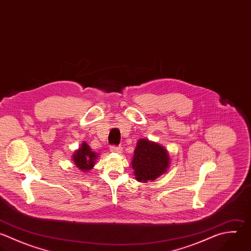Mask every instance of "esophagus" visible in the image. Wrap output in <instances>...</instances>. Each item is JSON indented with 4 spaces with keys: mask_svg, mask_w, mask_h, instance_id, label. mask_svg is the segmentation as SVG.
I'll use <instances>...</instances> for the list:
<instances>
[{
    "mask_svg": "<svg viewBox=\"0 0 251 251\" xmlns=\"http://www.w3.org/2000/svg\"><path fill=\"white\" fill-rule=\"evenodd\" d=\"M110 150H111L112 152L122 153V151H123V148H122L121 146H115V145H112V146L110 147Z\"/></svg>",
    "mask_w": 251,
    "mask_h": 251,
    "instance_id": "obj_1",
    "label": "esophagus"
}]
</instances>
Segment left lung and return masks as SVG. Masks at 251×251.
Segmentation results:
<instances>
[{"label": "left lung", "mask_w": 251, "mask_h": 251, "mask_svg": "<svg viewBox=\"0 0 251 251\" xmlns=\"http://www.w3.org/2000/svg\"><path fill=\"white\" fill-rule=\"evenodd\" d=\"M169 166L170 154L163 145L146 138L137 141L131 161L136 180L143 183L155 180L167 172Z\"/></svg>", "instance_id": "obj_1"}]
</instances>
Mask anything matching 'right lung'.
<instances>
[{
	"label": "right lung",
	"instance_id": "1",
	"mask_svg": "<svg viewBox=\"0 0 251 251\" xmlns=\"http://www.w3.org/2000/svg\"><path fill=\"white\" fill-rule=\"evenodd\" d=\"M98 154L90 148V146L86 142H82L81 146L75 151L73 155V161L80 171L89 172L96 163L98 158Z\"/></svg>",
	"mask_w": 251,
	"mask_h": 251
}]
</instances>
